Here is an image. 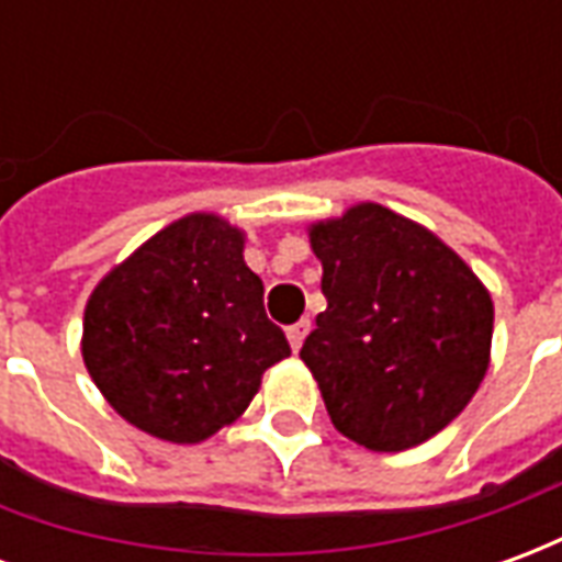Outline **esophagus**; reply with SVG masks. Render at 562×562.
<instances>
[{"instance_id": "esophagus-1", "label": "esophagus", "mask_w": 562, "mask_h": 562, "mask_svg": "<svg viewBox=\"0 0 562 562\" xmlns=\"http://www.w3.org/2000/svg\"><path fill=\"white\" fill-rule=\"evenodd\" d=\"M285 334H289V342H292V349L297 352V349L304 346L306 334H310V318H301V322H294L292 328L285 330Z\"/></svg>"}]
</instances>
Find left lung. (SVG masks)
I'll list each match as a JSON object with an SVG mask.
<instances>
[{
    "mask_svg": "<svg viewBox=\"0 0 562 562\" xmlns=\"http://www.w3.org/2000/svg\"><path fill=\"white\" fill-rule=\"evenodd\" d=\"M328 310L301 358L334 427L370 451L422 446L491 364L494 301L434 232L364 201L310 225Z\"/></svg>",
    "mask_w": 562,
    "mask_h": 562,
    "instance_id": "obj_1",
    "label": "left lung"
}]
</instances>
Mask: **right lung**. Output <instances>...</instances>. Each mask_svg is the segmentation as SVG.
<instances>
[{
    "label": "right lung",
    "instance_id": "right-lung-1",
    "mask_svg": "<svg viewBox=\"0 0 562 562\" xmlns=\"http://www.w3.org/2000/svg\"><path fill=\"white\" fill-rule=\"evenodd\" d=\"M244 232L189 213L116 265L83 310V364L128 424L192 446L237 422L289 358L244 261Z\"/></svg>",
    "mask_w": 562,
    "mask_h": 562
}]
</instances>
